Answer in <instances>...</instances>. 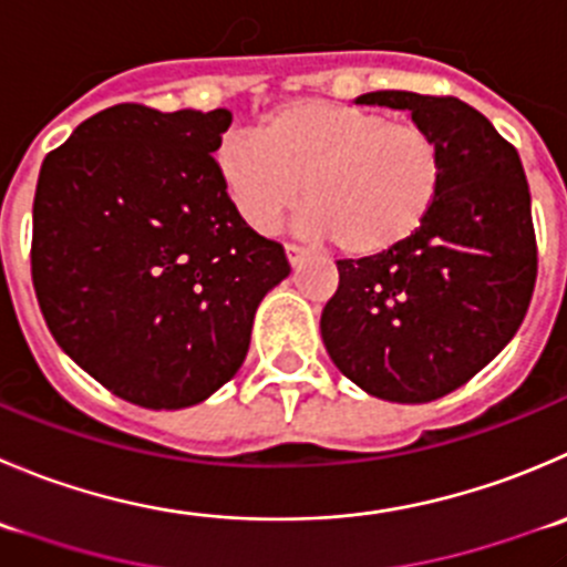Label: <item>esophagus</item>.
Segmentation results:
<instances>
[{"label":"esophagus","mask_w":567,"mask_h":567,"mask_svg":"<svg viewBox=\"0 0 567 567\" xmlns=\"http://www.w3.org/2000/svg\"><path fill=\"white\" fill-rule=\"evenodd\" d=\"M285 255H288V262H290V266L299 268V266H301V260H305V257H307V251H305V249H299V246L288 244V246H285Z\"/></svg>","instance_id":"1"}]
</instances>
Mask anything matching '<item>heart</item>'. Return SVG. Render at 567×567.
Returning <instances> with one entry per match:
<instances>
[{
    "label": "heart",
    "instance_id": "1",
    "mask_svg": "<svg viewBox=\"0 0 567 567\" xmlns=\"http://www.w3.org/2000/svg\"><path fill=\"white\" fill-rule=\"evenodd\" d=\"M216 172L255 233L277 229L305 185L310 207L296 221L299 233L368 260L415 238L441 199L446 166L437 137L415 121L301 99L266 115L260 135H224Z\"/></svg>",
    "mask_w": 567,
    "mask_h": 567
}]
</instances>
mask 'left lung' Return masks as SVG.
Instances as JSON below:
<instances>
[{
    "label": "left lung",
    "instance_id": "8db88e82",
    "mask_svg": "<svg viewBox=\"0 0 567 567\" xmlns=\"http://www.w3.org/2000/svg\"><path fill=\"white\" fill-rule=\"evenodd\" d=\"M354 102L410 110L437 137L446 172L415 238L388 255L338 260L321 338L357 388L423 404L480 373L529 310L537 279L529 185L515 146L460 99L373 91Z\"/></svg>",
    "mask_w": 567,
    "mask_h": 567
}]
</instances>
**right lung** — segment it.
Returning <instances> with one entry per match:
<instances>
[{
    "instance_id": "obj_1",
    "label": "right lung",
    "mask_w": 567,
    "mask_h": 567,
    "mask_svg": "<svg viewBox=\"0 0 567 567\" xmlns=\"http://www.w3.org/2000/svg\"><path fill=\"white\" fill-rule=\"evenodd\" d=\"M224 107L115 104L41 166L32 285L60 349L121 399L183 410L244 365L285 249L235 213L216 172Z\"/></svg>"
}]
</instances>
